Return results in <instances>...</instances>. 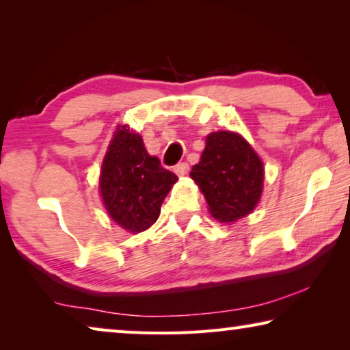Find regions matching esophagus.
I'll return each mask as SVG.
<instances>
[{
	"label": "esophagus",
	"instance_id": "34e87169",
	"mask_svg": "<svg viewBox=\"0 0 350 350\" xmlns=\"http://www.w3.org/2000/svg\"><path fill=\"white\" fill-rule=\"evenodd\" d=\"M188 171H189V165L187 162H180V163H177L176 167H174V173L177 176H180V177L182 176H187Z\"/></svg>",
	"mask_w": 350,
	"mask_h": 350
}]
</instances>
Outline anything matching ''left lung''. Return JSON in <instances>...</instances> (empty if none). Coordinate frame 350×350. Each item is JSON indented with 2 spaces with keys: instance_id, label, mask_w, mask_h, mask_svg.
Instances as JSON below:
<instances>
[{
  "instance_id": "8db88e82",
  "label": "left lung",
  "mask_w": 350,
  "mask_h": 350,
  "mask_svg": "<svg viewBox=\"0 0 350 350\" xmlns=\"http://www.w3.org/2000/svg\"><path fill=\"white\" fill-rule=\"evenodd\" d=\"M189 176L219 222H236L250 215L262 194L264 165L250 144L232 131L206 135L200 162Z\"/></svg>"
}]
</instances>
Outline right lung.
<instances>
[{
	"instance_id": "obj_1",
	"label": "right lung",
	"mask_w": 350,
	"mask_h": 350,
	"mask_svg": "<svg viewBox=\"0 0 350 350\" xmlns=\"http://www.w3.org/2000/svg\"><path fill=\"white\" fill-rule=\"evenodd\" d=\"M177 176L150 156L139 134L120 125L112 135L100 171V194L112 221L129 233L150 228Z\"/></svg>"
}]
</instances>
